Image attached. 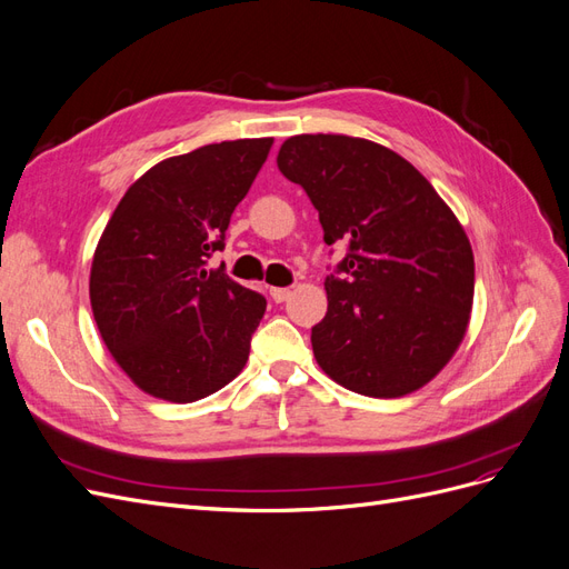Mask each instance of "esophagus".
Wrapping results in <instances>:
<instances>
[{"label":"esophagus","instance_id":"esophagus-1","mask_svg":"<svg viewBox=\"0 0 569 569\" xmlns=\"http://www.w3.org/2000/svg\"><path fill=\"white\" fill-rule=\"evenodd\" d=\"M270 297H272L274 303H282V301H287L291 297V289L289 287H272L270 289Z\"/></svg>","mask_w":569,"mask_h":569}]
</instances>
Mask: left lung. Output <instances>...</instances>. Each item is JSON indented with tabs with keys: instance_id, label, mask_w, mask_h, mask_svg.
Returning a JSON list of instances; mask_svg holds the SVG:
<instances>
[{
	"instance_id": "obj_1",
	"label": "left lung",
	"mask_w": 569,
	"mask_h": 569,
	"mask_svg": "<svg viewBox=\"0 0 569 569\" xmlns=\"http://www.w3.org/2000/svg\"><path fill=\"white\" fill-rule=\"evenodd\" d=\"M278 168L316 206L325 244H349L325 278L327 313L311 330L318 366L375 399L425 387L472 311L475 256L453 211L416 166L360 137H289Z\"/></svg>"
}]
</instances>
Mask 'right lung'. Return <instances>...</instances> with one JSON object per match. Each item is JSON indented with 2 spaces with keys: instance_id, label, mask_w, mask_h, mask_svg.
Instances as JSON below:
<instances>
[{
  "instance_id": "obj_1",
  "label": "right lung",
  "mask_w": 569,
  "mask_h": 569,
  "mask_svg": "<svg viewBox=\"0 0 569 569\" xmlns=\"http://www.w3.org/2000/svg\"><path fill=\"white\" fill-rule=\"evenodd\" d=\"M272 137L206 144L130 184L101 234L92 313L116 363L142 391L192 403L242 372L266 299L209 268Z\"/></svg>"
}]
</instances>
